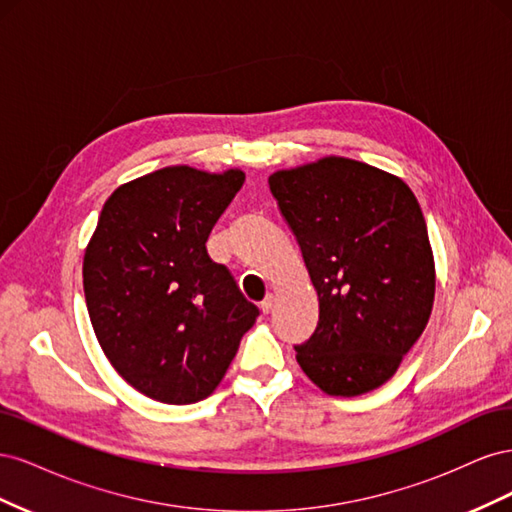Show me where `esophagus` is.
Returning <instances> with one entry per match:
<instances>
[{"label":"esophagus","mask_w":512,"mask_h":512,"mask_svg":"<svg viewBox=\"0 0 512 512\" xmlns=\"http://www.w3.org/2000/svg\"><path fill=\"white\" fill-rule=\"evenodd\" d=\"M271 309H273V297L269 294V297H265V301L260 303V312L262 314H271Z\"/></svg>","instance_id":"obj_1"}]
</instances>
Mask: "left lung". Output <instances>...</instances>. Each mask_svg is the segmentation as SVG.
Wrapping results in <instances>:
<instances>
[{
    "label": "left lung",
    "mask_w": 512,
    "mask_h": 512,
    "mask_svg": "<svg viewBox=\"0 0 512 512\" xmlns=\"http://www.w3.org/2000/svg\"><path fill=\"white\" fill-rule=\"evenodd\" d=\"M318 292L314 335L294 346L324 393L354 397L389 380L427 327L436 269L408 185L363 162L324 158L269 177Z\"/></svg>",
    "instance_id": "8db88e82"
}]
</instances>
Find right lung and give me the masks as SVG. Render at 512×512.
<instances>
[{"instance_id":"obj_1","label":"right lung","mask_w":512,"mask_h":512,"mask_svg":"<svg viewBox=\"0 0 512 512\" xmlns=\"http://www.w3.org/2000/svg\"><path fill=\"white\" fill-rule=\"evenodd\" d=\"M245 175L168 166L117 188L83 262L87 312L117 374L162 404L209 397L258 307L207 254Z\"/></svg>"}]
</instances>
